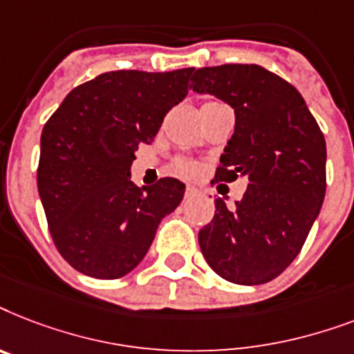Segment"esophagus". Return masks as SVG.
<instances>
[{
  "instance_id": "esophagus-1",
  "label": "esophagus",
  "mask_w": 354,
  "mask_h": 354,
  "mask_svg": "<svg viewBox=\"0 0 354 354\" xmlns=\"http://www.w3.org/2000/svg\"><path fill=\"white\" fill-rule=\"evenodd\" d=\"M201 192L195 188V186H186V192H185V197H195V195H199Z\"/></svg>"
}]
</instances>
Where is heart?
<instances>
[{"label":"heart","mask_w":354,"mask_h":354,"mask_svg":"<svg viewBox=\"0 0 354 354\" xmlns=\"http://www.w3.org/2000/svg\"><path fill=\"white\" fill-rule=\"evenodd\" d=\"M174 169L175 174L183 175V177H195V175L199 174V164L188 159H179L175 160Z\"/></svg>","instance_id":"b5f03b06"}]
</instances>
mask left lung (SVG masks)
I'll use <instances>...</instances> for the list:
<instances>
[{"mask_svg":"<svg viewBox=\"0 0 354 354\" xmlns=\"http://www.w3.org/2000/svg\"><path fill=\"white\" fill-rule=\"evenodd\" d=\"M192 87L236 113L216 183L248 179L234 210L216 199L214 219L199 230L201 252L226 281L267 283L294 261L320 214L327 186L324 133L298 89L261 65L203 67Z\"/></svg>","mask_w":354,"mask_h":354,"instance_id":"1","label":"left lung"}]
</instances>
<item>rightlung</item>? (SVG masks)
<instances>
[{
	"mask_svg": "<svg viewBox=\"0 0 354 354\" xmlns=\"http://www.w3.org/2000/svg\"><path fill=\"white\" fill-rule=\"evenodd\" d=\"M194 67L111 71L75 87L41 131L38 192L53 241L78 272L117 279L142 261L185 185L137 188L129 166L166 113L188 95Z\"/></svg>",
	"mask_w": 354,
	"mask_h": 354,
	"instance_id": "1",
	"label": "right lung"
}]
</instances>
